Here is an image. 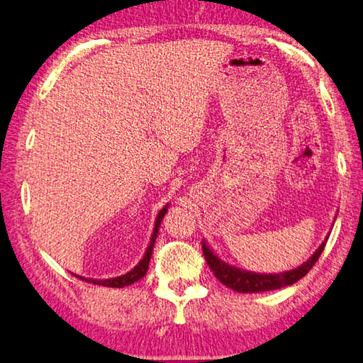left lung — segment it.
<instances>
[{"label": "left lung", "mask_w": 363, "mask_h": 363, "mask_svg": "<svg viewBox=\"0 0 363 363\" xmlns=\"http://www.w3.org/2000/svg\"><path fill=\"white\" fill-rule=\"evenodd\" d=\"M325 245H326V240L325 242H322V246L317 249V252L313 254L306 264L298 267V269L284 272V273H275V275H264V273L260 275V273H251L245 270H238L235 267H230L228 264L222 262V260L206 246L204 241H203V252L207 260V265L211 267L213 275H216L217 280L222 284H225L227 288L238 291V293H264V291L289 286V284H294L296 281H299L302 277H306L307 273L311 272L312 267L315 265L320 254H322V251L325 249Z\"/></svg>", "instance_id": "1"}]
</instances>
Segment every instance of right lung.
Segmentation results:
<instances>
[{
    "label": "right lung",
    "instance_id": "obj_1",
    "mask_svg": "<svg viewBox=\"0 0 363 363\" xmlns=\"http://www.w3.org/2000/svg\"><path fill=\"white\" fill-rule=\"evenodd\" d=\"M165 212H167V206H165L164 209L157 213L156 227H154V230H152L151 242H150V246H147V249H146L145 257L141 259V262L136 265L132 272H128V273H125V275H122V277L111 278V280H91V278H82V280H85L88 283H93V284H101V286H108V288H123V286H128V284H132L135 281H138L140 278L145 277L146 272H147V267H150V259H151V254H152L154 241H156V238H157V231H159V227H160V222H162V217L165 216Z\"/></svg>",
    "mask_w": 363,
    "mask_h": 363
}]
</instances>
